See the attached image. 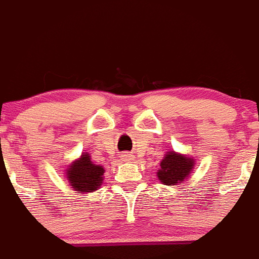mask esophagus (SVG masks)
<instances>
[{
	"instance_id": "esophagus-1",
	"label": "esophagus",
	"mask_w": 259,
	"mask_h": 259,
	"mask_svg": "<svg viewBox=\"0 0 259 259\" xmlns=\"http://www.w3.org/2000/svg\"><path fill=\"white\" fill-rule=\"evenodd\" d=\"M122 159H123V161H132V159H134V155L125 153V154L122 155Z\"/></svg>"
}]
</instances>
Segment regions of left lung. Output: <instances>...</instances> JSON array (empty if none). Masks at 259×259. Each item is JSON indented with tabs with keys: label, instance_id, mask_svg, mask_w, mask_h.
Wrapping results in <instances>:
<instances>
[{
	"label": "left lung",
	"instance_id": "left-lung-1",
	"mask_svg": "<svg viewBox=\"0 0 259 259\" xmlns=\"http://www.w3.org/2000/svg\"><path fill=\"white\" fill-rule=\"evenodd\" d=\"M196 161L188 154L175 150L166 152L157 171L158 180L164 185H178L188 179L193 172Z\"/></svg>",
	"mask_w": 259,
	"mask_h": 259
}]
</instances>
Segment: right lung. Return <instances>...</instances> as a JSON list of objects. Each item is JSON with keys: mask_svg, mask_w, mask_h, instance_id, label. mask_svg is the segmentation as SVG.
I'll use <instances>...</instances> for the list:
<instances>
[{"mask_svg": "<svg viewBox=\"0 0 259 259\" xmlns=\"http://www.w3.org/2000/svg\"><path fill=\"white\" fill-rule=\"evenodd\" d=\"M105 168L101 164L93 163L89 153L83 152L79 158L66 166L65 176L71 189L76 193H93L104 183Z\"/></svg>", "mask_w": 259, "mask_h": 259, "instance_id": "obj_1", "label": "right lung"}]
</instances>
